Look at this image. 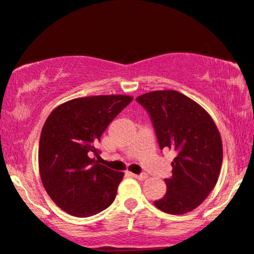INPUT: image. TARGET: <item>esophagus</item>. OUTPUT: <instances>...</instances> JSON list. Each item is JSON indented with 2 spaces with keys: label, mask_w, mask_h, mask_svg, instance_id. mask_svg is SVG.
Segmentation results:
<instances>
[{
  "label": "esophagus",
  "mask_w": 254,
  "mask_h": 254,
  "mask_svg": "<svg viewBox=\"0 0 254 254\" xmlns=\"http://www.w3.org/2000/svg\"><path fill=\"white\" fill-rule=\"evenodd\" d=\"M132 176L135 177V179H137V180H140V181H143V180H145V179H148V175H146V174H138V175H137V174H132Z\"/></svg>",
  "instance_id": "34e87169"
}]
</instances>
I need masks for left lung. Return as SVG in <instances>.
<instances>
[{"mask_svg": "<svg viewBox=\"0 0 254 254\" xmlns=\"http://www.w3.org/2000/svg\"><path fill=\"white\" fill-rule=\"evenodd\" d=\"M136 100L150 116L160 149H172L173 175L167 193L154 204L169 214H186L203 202L218 182L222 142L203 108L174 90L152 91Z\"/></svg>", "mask_w": 254, "mask_h": 254, "instance_id": "8db88e82", "label": "left lung"}]
</instances>
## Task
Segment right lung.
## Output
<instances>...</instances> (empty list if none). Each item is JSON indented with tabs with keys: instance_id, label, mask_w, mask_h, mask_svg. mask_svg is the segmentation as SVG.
<instances>
[{
	"instance_id": "1",
	"label": "right lung",
	"mask_w": 254,
	"mask_h": 254,
	"mask_svg": "<svg viewBox=\"0 0 254 254\" xmlns=\"http://www.w3.org/2000/svg\"><path fill=\"white\" fill-rule=\"evenodd\" d=\"M122 94L82 97L61 104L41 130L39 172L58 207L78 218L98 214L114 202L124 174L99 164L96 148L116 116L132 102Z\"/></svg>"
}]
</instances>
